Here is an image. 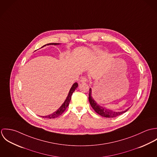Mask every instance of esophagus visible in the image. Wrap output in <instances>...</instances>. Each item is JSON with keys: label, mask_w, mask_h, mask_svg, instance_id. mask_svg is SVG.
Returning a JSON list of instances; mask_svg holds the SVG:
<instances>
[{"label": "esophagus", "mask_w": 157, "mask_h": 157, "mask_svg": "<svg viewBox=\"0 0 157 157\" xmlns=\"http://www.w3.org/2000/svg\"><path fill=\"white\" fill-rule=\"evenodd\" d=\"M88 82V80L87 78L85 77H82L81 80H80V82L82 83H85V82Z\"/></svg>", "instance_id": "34e87169"}]
</instances>
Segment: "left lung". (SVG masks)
<instances>
[{
	"mask_svg": "<svg viewBox=\"0 0 157 157\" xmlns=\"http://www.w3.org/2000/svg\"><path fill=\"white\" fill-rule=\"evenodd\" d=\"M89 101H90V105H91L92 108L94 109V110L100 115L102 117H106V118H112V117H115L117 116H119L121 115L122 113L126 112L129 109H126V111H121V112H114L112 111L111 110H109L108 109H106L105 108H103L98 105L94 101L92 97L91 96V89L90 88V92H89Z\"/></svg>",
	"mask_w": 157,
	"mask_h": 157,
	"instance_id": "left-lung-1",
	"label": "left lung"
}]
</instances>
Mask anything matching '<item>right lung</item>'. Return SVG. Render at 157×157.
Segmentation results:
<instances>
[{"instance_id":"1","label":"right lung","mask_w":157,"mask_h":157,"mask_svg":"<svg viewBox=\"0 0 157 157\" xmlns=\"http://www.w3.org/2000/svg\"><path fill=\"white\" fill-rule=\"evenodd\" d=\"M59 45V44L52 43V44H47V45ZM46 46V45H44V46ZM44 46H42V47H44ZM77 86H78V83H74V85H72V86L71 87L69 92V94H68L67 99L65 100V101L63 103V105L59 108L58 110H57L56 112L51 113V115H47V116H43L42 117L45 118H56V117L60 116V115H62L64 112V111L66 110V109L67 108V107L69 105V103L71 101V95H72L74 90H76Z\"/></svg>"}]
</instances>
